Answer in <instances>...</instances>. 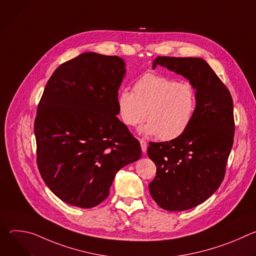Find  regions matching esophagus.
<instances>
[{
	"label": "esophagus",
	"mask_w": 256,
	"mask_h": 256,
	"mask_svg": "<svg viewBox=\"0 0 256 256\" xmlns=\"http://www.w3.org/2000/svg\"><path fill=\"white\" fill-rule=\"evenodd\" d=\"M140 147H142V151L144 153L147 152V148H148V144L144 138H140Z\"/></svg>",
	"instance_id": "esophagus-1"
}]
</instances>
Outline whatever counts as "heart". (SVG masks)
<instances>
[{
	"instance_id": "obj_1",
	"label": "heart",
	"mask_w": 256,
	"mask_h": 256,
	"mask_svg": "<svg viewBox=\"0 0 256 256\" xmlns=\"http://www.w3.org/2000/svg\"><path fill=\"white\" fill-rule=\"evenodd\" d=\"M118 114L124 124L136 126L144 120L142 130L162 140L180 136L190 126L196 108V92L188 82L155 72H146L118 97Z\"/></svg>"
}]
</instances>
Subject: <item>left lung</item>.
<instances>
[{"label":"left lung","mask_w":256,"mask_h":256,"mask_svg":"<svg viewBox=\"0 0 256 256\" xmlns=\"http://www.w3.org/2000/svg\"><path fill=\"white\" fill-rule=\"evenodd\" d=\"M157 64L190 80L196 90V108L180 136L150 142L147 153L157 170L149 190L164 210H190L208 200L224 180L234 142L233 99L202 58L158 56L153 68Z\"/></svg>","instance_id":"obj_1"}]
</instances>
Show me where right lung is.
Segmentation results:
<instances>
[{
	"mask_svg": "<svg viewBox=\"0 0 256 256\" xmlns=\"http://www.w3.org/2000/svg\"><path fill=\"white\" fill-rule=\"evenodd\" d=\"M122 58L85 52L54 72L34 122L36 163L48 188L90 208L109 194L116 172L140 158V142L122 122Z\"/></svg>",
	"mask_w": 256,
	"mask_h": 256,
	"instance_id": "add662e5",
	"label": "right lung"
}]
</instances>
